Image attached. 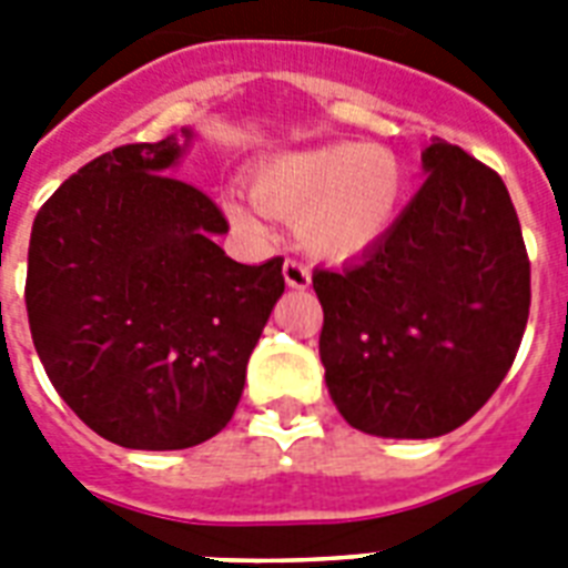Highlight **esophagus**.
I'll use <instances>...</instances> for the list:
<instances>
[{"instance_id": "obj_1", "label": "esophagus", "mask_w": 568, "mask_h": 568, "mask_svg": "<svg viewBox=\"0 0 568 568\" xmlns=\"http://www.w3.org/2000/svg\"><path fill=\"white\" fill-rule=\"evenodd\" d=\"M283 276H285V283L292 285V288H306V285L312 283L310 265H303L301 258H285Z\"/></svg>"}]
</instances>
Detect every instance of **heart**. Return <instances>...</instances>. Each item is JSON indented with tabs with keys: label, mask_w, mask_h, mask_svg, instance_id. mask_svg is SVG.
I'll use <instances>...</instances> for the list:
<instances>
[{
	"label": "heart",
	"mask_w": 568,
	"mask_h": 568,
	"mask_svg": "<svg viewBox=\"0 0 568 568\" xmlns=\"http://www.w3.org/2000/svg\"><path fill=\"white\" fill-rule=\"evenodd\" d=\"M253 194H223V209L239 230L265 235L267 214H280L297 221L312 253L347 258L395 226L404 209L406 173L397 155L379 146L327 144L262 164Z\"/></svg>",
	"instance_id": "b5f03b06"
}]
</instances>
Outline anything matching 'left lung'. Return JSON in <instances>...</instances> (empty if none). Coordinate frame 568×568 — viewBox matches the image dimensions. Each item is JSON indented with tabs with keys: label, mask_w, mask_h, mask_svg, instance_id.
I'll use <instances>...</instances> for the list:
<instances>
[{
	"label": "left lung",
	"mask_w": 568,
	"mask_h": 568,
	"mask_svg": "<svg viewBox=\"0 0 568 568\" xmlns=\"http://www.w3.org/2000/svg\"><path fill=\"white\" fill-rule=\"evenodd\" d=\"M395 226L342 271H315L321 363L351 427L386 439L457 430L501 386L525 336L530 258L493 168L445 141Z\"/></svg>",
	"instance_id": "obj_1"
}]
</instances>
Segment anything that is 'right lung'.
<instances>
[{
	"instance_id": "right-lung-1",
	"label": "right lung",
	"mask_w": 568,
	"mask_h": 568,
	"mask_svg": "<svg viewBox=\"0 0 568 568\" xmlns=\"http://www.w3.org/2000/svg\"><path fill=\"white\" fill-rule=\"evenodd\" d=\"M180 153L176 138L118 146L31 226L34 351L67 406L123 448H194L221 433L285 292L283 258L241 265L214 244L230 223L173 176Z\"/></svg>"
}]
</instances>
